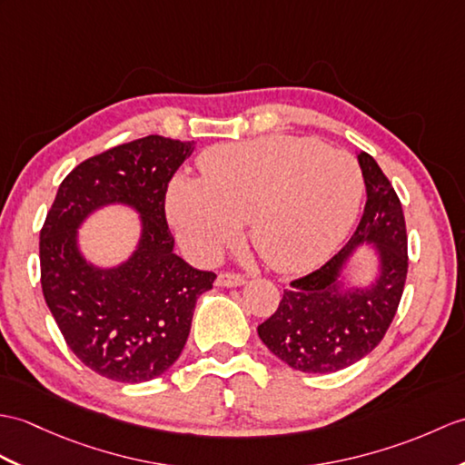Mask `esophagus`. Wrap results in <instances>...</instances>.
Returning a JSON list of instances; mask_svg holds the SVG:
<instances>
[{
  "instance_id": "34e87169",
  "label": "esophagus",
  "mask_w": 465,
  "mask_h": 465,
  "mask_svg": "<svg viewBox=\"0 0 465 465\" xmlns=\"http://www.w3.org/2000/svg\"><path fill=\"white\" fill-rule=\"evenodd\" d=\"M243 283H245V277L237 273H220L218 279H215V285L218 287H240Z\"/></svg>"
}]
</instances>
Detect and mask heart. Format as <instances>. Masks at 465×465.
Masks as SVG:
<instances>
[{
	"instance_id": "1",
	"label": "heart",
	"mask_w": 465,
	"mask_h": 465,
	"mask_svg": "<svg viewBox=\"0 0 465 465\" xmlns=\"http://www.w3.org/2000/svg\"><path fill=\"white\" fill-rule=\"evenodd\" d=\"M202 178L178 174L166 190V215L180 243L213 262L250 220L259 257L299 273L327 259L354 222L361 174L354 160L312 138L263 136L208 148Z\"/></svg>"
}]
</instances>
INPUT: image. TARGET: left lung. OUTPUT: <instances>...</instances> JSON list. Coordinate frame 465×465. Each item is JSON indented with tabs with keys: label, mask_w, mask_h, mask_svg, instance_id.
Here are the masks:
<instances>
[{
	"label": "left lung",
	"mask_w": 465,
	"mask_h": 465,
	"mask_svg": "<svg viewBox=\"0 0 465 465\" xmlns=\"http://www.w3.org/2000/svg\"><path fill=\"white\" fill-rule=\"evenodd\" d=\"M359 164L366 203L349 243L317 272L291 282L277 311L257 327L265 347L301 372H337L364 359L384 339L404 291L408 237L402 203L371 154L361 153ZM364 242L380 253V273L369 286L347 288L340 273Z\"/></svg>",
	"instance_id": "8db88e82"
}]
</instances>
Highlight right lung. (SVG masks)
I'll return each instance as SVG.
<instances>
[{
  "label": "right lung",
  "instance_id": "right-lung-1",
  "mask_svg": "<svg viewBox=\"0 0 465 465\" xmlns=\"http://www.w3.org/2000/svg\"><path fill=\"white\" fill-rule=\"evenodd\" d=\"M192 143L158 134L96 154L69 172L39 233L43 297L74 356L96 374L138 384L164 374L188 341L193 309L212 289L174 253L166 222L168 182ZM111 203L131 205L143 232L134 255L96 268L78 250L80 223Z\"/></svg>",
  "mask_w": 465,
  "mask_h": 465
}]
</instances>
